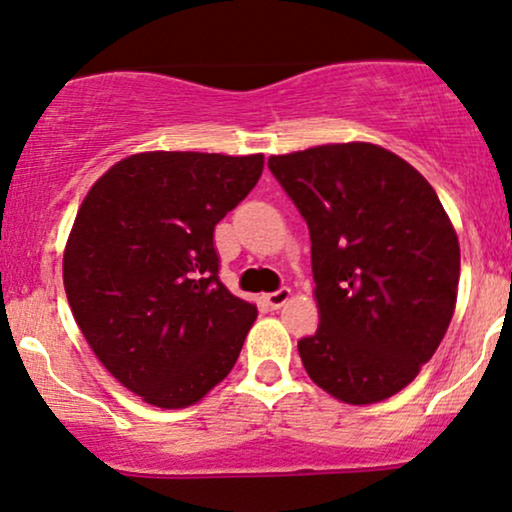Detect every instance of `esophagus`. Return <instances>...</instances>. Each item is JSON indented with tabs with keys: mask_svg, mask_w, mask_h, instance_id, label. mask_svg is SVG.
Segmentation results:
<instances>
[{
	"mask_svg": "<svg viewBox=\"0 0 512 512\" xmlns=\"http://www.w3.org/2000/svg\"><path fill=\"white\" fill-rule=\"evenodd\" d=\"M290 294H292L290 287H280V290L266 294V297H263V299H266V304L270 306V309H280V306L285 304L287 299H290Z\"/></svg>",
	"mask_w": 512,
	"mask_h": 512,
	"instance_id": "esophagus-1",
	"label": "esophagus"
}]
</instances>
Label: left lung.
I'll list each match as a JSON object with an SVG mask.
<instances>
[{
	"instance_id": "left-lung-1",
	"label": "left lung",
	"mask_w": 512,
	"mask_h": 512,
	"mask_svg": "<svg viewBox=\"0 0 512 512\" xmlns=\"http://www.w3.org/2000/svg\"><path fill=\"white\" fill-rule=\"evenodd\" d=\"M309 225L318 330L299 340L316 386L350 405L400 393L455 311L460 244L434 186L374 143L270 155Z\"/></svg>"
}]
</instances>
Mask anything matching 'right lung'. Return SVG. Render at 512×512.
I'll use <instances>...</instances> for the list:
<instances>
[{"mask_svg": "<svg viewBox=\"0 0 512 512\" xmlns=\"http://www.w3.org/2000/svg\"><path fill=\"white\" fill-rule=\"evenodd\" d=\"M261 172V153L153 150L112 165L78 208L64 249L71 314L150 405H194L242 352L258 311L220 282L213 232Z\"/></svg>", "mask_w": 512, "mask_h": 512, "instance_id": "obj_1", "label": "right lung"}]
</instances>
